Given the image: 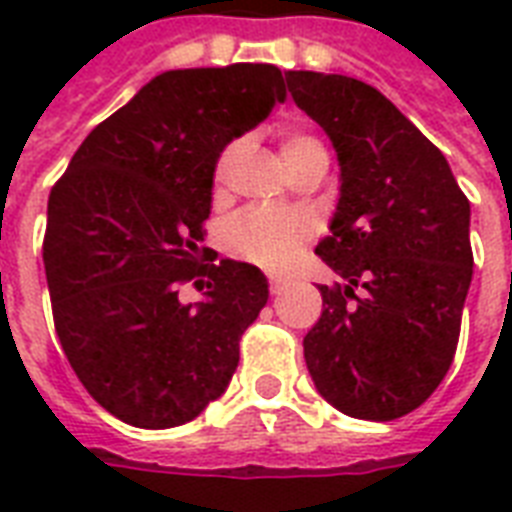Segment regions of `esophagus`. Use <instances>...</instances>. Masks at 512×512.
<instances>
[{
  "mask_svg": "<svg viewBox=\"0 0 512 512\" xmlns=\"http://www.w3.org/2000/svg\"><path fill=\"white\" fill-rule=\"evenodd\" d=\"M287 289V281L284 279H271V295H281Z\"/></svg>",
  "mask_w": 512,
  "mask_h": 512,
  "instance_id": "esophagus-1",
  "label": "esophagus"
}]
</instances>
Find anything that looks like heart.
I'll list each match as a JSON object with an SVG mask.
<instances>
[{"label":"heart","instance_id":"b5f03b06","mask_svg":"<svg viewBox=\"0 0 512 512\" xmlns=\"http://www.w3.org/2000/svg\"><path fill=\"white\" fill-rule=\"evenodd\" d=\"M239 143H228L215 162V185H223L231 172ZM281 162L287 170L308 162L311 156H327V146L319 135L308 130H287L279 140ZM313 236V220L297 209L249 207L233 215L225 225V244L233 255L263 271L281 273L295 263L303 244Z\"/></svg>","mask_w":512,"mask_h":512}]
</instances>
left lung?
I'll use <instances>...</instances> for the list:
<instances>
[{"label": "left lung", "instance_id": "left-lung-1", "mask_svg": "<svg viewBox=\"0 0 512 512\" xmlns=\"http://www.w3.org/2000/svg\"><path fill=\"white\" fill-rule=\"evenodd\" d=\"M292 98L332 138L340 201L316 255L345 284L319 287L305 335L316 388L348 417L414 412L449 372L473 279L470 201L444 154L372 84L289 71Z\"/></svg>", "mask_w": 512, "mask_h": 512}]
</instances>
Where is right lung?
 <instances>
[{
	"mask_svg": "<svg viewBox=\"0 0 512 512\" xmlns=\"http://www.w3.org/2000/svg\"><path fill=\"white\" fill-rule=\"evenodd\" d=\"M287 98L268 63L167 71L84 138L52 185L42 257L71 369L146 430L199 417L231 382L268 303L255 265L199 263L220 151ZM205 289L199 306L179 287Z\"/></svg>",
	"mask_w": 512,
	"mask_h": 512,
	"instance_id": "right-lung-1",
	"label": "right lung"
}]
</instances>
